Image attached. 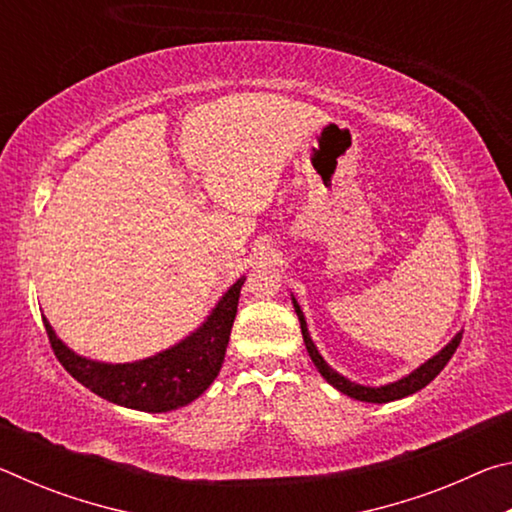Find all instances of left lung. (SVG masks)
<instances>
[{"label": "left lung", "instance_id": "8db88e82", "mask_svg": "<svg viewBox=\"0 0 512 512\" xmlns=\"http://www.w3.org/2000/svg\"><path fill=\"white\" fill-rule=\"evenodd\" d=\"M291 302H293V309H296L298 320H300L302 339H305L307 352H309V357H311V361H314V366L318 368L320 375H323V379L327 381V384H332L336 391H341L343 395H348V397H354V400H359V402L386 404V402L402 400V397H406V395H413V393L422 391V388L427 386L429 381L436 379L438 372L447 366V361L452 359V354L456 352L458 343H461V336H463V332H458L454 339L445 345L443 350H440L438 354H433L429 361H424L422 366H418L413 372H409V375H406V377L397 379V381H391V384H384V386H363V384H357V381H350L348 377H343L341 372H336L323 357H320L318 348H316L314 341H311V336H309L307 320H305V314H302L298 300L291 296Z\"/></svg>", "mask_w": 512, "mask_h": 512}]
</instances>
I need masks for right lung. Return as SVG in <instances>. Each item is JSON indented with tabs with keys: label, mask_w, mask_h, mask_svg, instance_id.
Instances as JSON below:
<instances>
[{
	"label": "right lung",
	"mask_w": 512,
	"mask_h": 512,
	"mask_svg": "<svg viewBox=\"0 0 512 512\" xmlns=\"http://www.w3.org/2000/svg\"><path fill=\"white\" fill-rule=\"evenodd\" d=\"M244 280L246 277L241 275L219 298L201 327H196L183 341L153 357L131 363H106L81 357L58 339L45 316L42 320L58 361L94 395L126 409L167 413L192 404L219 375Z\"/></svg>",
	"instance_id": "right-lung-1"
}]
</instances>
